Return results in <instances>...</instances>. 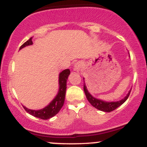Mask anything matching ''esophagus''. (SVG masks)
<instances>
[{
	"label": "esophagus",
	"instance_id": "obj_1",
	"mask_svg": "<svg viewBox=\"0 0 147 147\" xmlns=\"http://www.w3.org/2000/svg\"><path fill=\"white\" fill-rule=\"evenodd\" d=\"M82 65H83V63H82V61H77L74 65V70L75 71H79L82 68Z\"/></svg>",
	"mask_w": 147,
	"mask_h": 147
}]
</instances>
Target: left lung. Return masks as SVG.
I'll list each match as a JSON object with an SVG mask.
<instances>
[{
  "label": "left lung",
  "instance_id": "obj_1",
  "mask_svg": "<svg viewBox=\"0 0 147 147\" xmlns=\"http://www.w3.org/2000/svg\"><path fill=\"white\" fill-rule=\"evenodd\" d=\"M84 91L85 95H86L87 100H88V102L91 103V105L93 107H94L96 109H99L100 111H103V112H110L114 111V109H117V107H119V106L121 105L123 103L128 99V98L129 97V95H130V91L128 92V95L125 96L123 99H122L121 100L117 101V102H105V101H102L100 100L96 99V98H93V96H91V94L89 93V92L87 90L86 85H85V83L84 84Z\"/></svg>",
  "mask_w": 147,
  "mask_h": 147
}]
</instances>
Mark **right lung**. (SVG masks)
Listing matches in <instances>:
<instances>
[{"instance_id":"1","label":"right lung","mask_w":147,"mask_h":147,"mask_svg":"<svg viewBox=\"0 0 147 147\" xmlns=\"http://www.w3.org/2000/svg\"><path fill=\"white\" fill-rule=\"evenodd\" d=\"M33 44L32 42V38H30L28 40L24 43L22 46L20 47L19 49H22L24 47L28 46ZM70 73V71L69 69H65V70H63L59 75V91L58 93L57 96L54 98L49 105L47 106L44 109H40V110H32V109H29L28 108L25 107L23 106L26 111L28 113V114H31V115L34 116V117L39 118L43 120H47L49 119L54 116H55L56 114L59 113V111L62 108L63 105L64 104V101H65V92L66 88H67V80L68 77Z\"/></svg>"}]
</instances>
